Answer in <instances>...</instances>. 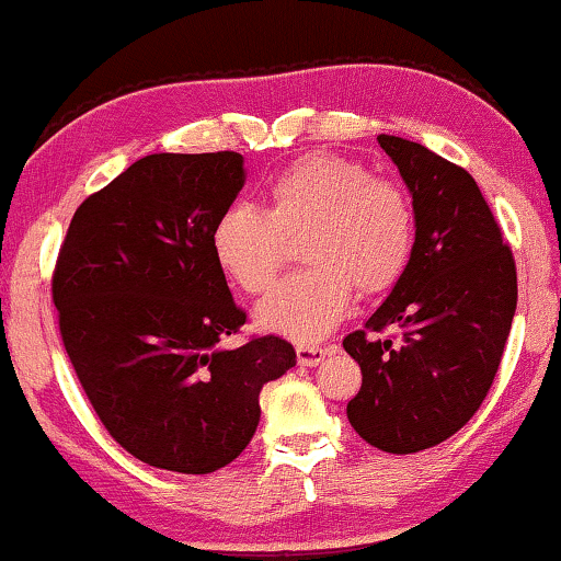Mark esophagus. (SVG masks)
I'll list each match as a JSON object with an SVG mask.
<instances>
[{
    "label": "esophagus",
    "instance_id": "esophagus-1",
    "mask_svg": "<svg viewBox=\"0 0 561 561\" xmlns=\"http://www.w3.org/2000/svg\"><path fill=\"white\" fill-rule=\"evenodd\" d=\"M328 353L330 350L322 345H297V363L305 367H314L324 360V355Z\"/></svg>",
    "mask_w": 561,
    "mask_h": 561
}]
</instances>
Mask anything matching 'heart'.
Wrapping results in <instances>:
<instances>
[{
	"label": "heart",
	"mask_w": 561,
	"mask_h": 561,
	"mask_svg": "<svg viewBox=\"0 0 561 561\" xmlns=\"http://www.w3.org/2000/svg\"><path fill=\"white\" fill-rule=\"evenodd\" d=\"M264 208L231 204L211 229L221 272L262 295L284 266V239L299 241L309 270L256 307L262 328L297 342L328 334L360 295H380L403 277L413 254V206L405 191L363 163L309 153L266 181Z\"/></svg>",
	"instance_id": "b5f03b06"
}]
</instances>
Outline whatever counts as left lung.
Listing matches in <instances>:
<instances>
[{"mask_svg": "<svg viewBox=\"0 0 561 561\" xmlns=\"http://www.w3.org/2000/svg\"><path fill=\"white\" fill-rule=\"evenodd\" d=\"M413 196L403 277L365 330L342 340L360 365L347 421L370 446L417 454L461 431L494 382L516 312V264L473 175L413 140L378 136ZM404 330L398 346L367 331Z\"/></svg>", "mask_w": 561, "mask_h": 561, "instance_id": "8db88e82", "label": "left lung"}]
</instances>
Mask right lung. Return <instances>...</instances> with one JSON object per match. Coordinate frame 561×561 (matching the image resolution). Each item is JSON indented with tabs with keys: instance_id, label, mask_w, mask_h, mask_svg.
<instances>
[{
	"instance_id": "1",
	"label": "right lung",
	"mask_w": 561,
	"mask_h": 561,
	"mask_svg": "<svg viewBox=\"0 0 561 561\" xmlns=\"http://www.w3.org/2000/svg\"><path fill=\"white\" fill-rule=\"evenodd\" d=\"M244 158L153 153L82 201L53 299L78 380L105 431L148 466L211 473L252 440L259 392L295 367L287 340L224 347L247 312L211 252Z\"/></svg>"
}]
</instances>
